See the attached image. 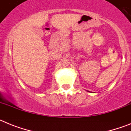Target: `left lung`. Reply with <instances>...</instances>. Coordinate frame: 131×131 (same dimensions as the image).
<instances>
[{
	"label": "left lung",
	"instance_id": "left-lung-1",
	"mask_svg": "<svg viewBox=\"0 0 131 131\" xmlns=\"http://www.w3.org/2000/svg\"><path fill=\"white\" fill-rule=\"evenodd\" d=\"M88 92H90V91H88Z\"/></svg>",
	"mask_w": 131,
	"mask_h": 131
}]
</instances>
